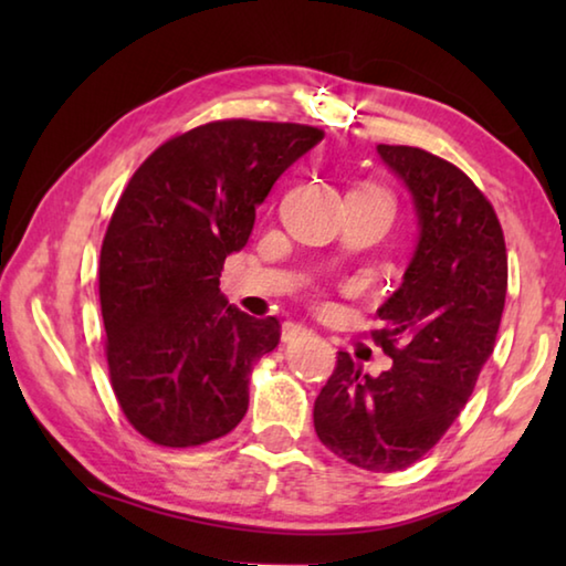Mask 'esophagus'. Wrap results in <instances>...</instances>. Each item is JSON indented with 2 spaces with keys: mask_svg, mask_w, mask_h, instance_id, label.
<instances>
[{
  "mask_svg": "<svg viewBox=\"0 0 566 566\" xmlns=\"http://www.w3.org/2000/svg\"><path fill=\"white\" fill-rule=\"evenodd\" d=\"M306 334H310V329L302 327V324H284L282 342H294V339H300V337H306Z\"/></svg>",
  "mask_w": 566,
  "mask_h": 566,
  "instance_id": "obj_1",
  "label": "esophagus"
}]
</instances>
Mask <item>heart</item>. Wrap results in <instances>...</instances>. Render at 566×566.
Wrapping results in <instances>:
<instances>
[{
  "label": "heart",
  "mask_w": 566,
  "mask_h": 566,
  "mask_svg": "<svg viewBox=\"0 0 566 566\" xmlns=\"http://www.w3.org/2000/svg\"><path fill=\"white\" fill-rule=\"evenodd\" d=\"M375 191H377V189H375Z\"/></svg>",
  "instance_id": "obj_1"
}]
</instances>
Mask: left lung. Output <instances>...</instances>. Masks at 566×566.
Masks as SVG:
<instances>
[{"label": "left lung", "mask_w": 566, "mask_h": 566, "mask_svg": "<svg viewBox=\"0 0 566 566\" xmlns=\"http://www.w3.org/2000/svg\"><path fill=\"white\" fill-rule=\"evenodd\" d=\"M405 181L417 247L375 332L391 369L364 375L347 352L314 401L322 444L367 472H399L424 457L464 409L494 352L506 296L504 234L462 169L417 147L379 145Z\"/></svg>", "instance_id": "8db88e82"}]
</instances>
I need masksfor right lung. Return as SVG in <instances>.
Listing matches in <instances>:
<instances>
[{
  "mask_svg": "<svg viewBox=\"0 0 566 566\" xmlns=\"http://www.w3.org/2000/svg\"><path fill=\"white\" fill-rule=\"evenodd\" d=\"M322 137L304 124L209 122L129 179L102 242L99 302L112 389L149 442L197 447L247 415L252 364L280 344V322L239 312L219 276L274 181Z\"/></svg>",
  "mask_w": 566,
  "mask_h": 566,
  "instance_id": "obj_1",
  "label": "right lung"
}]
</instances>
